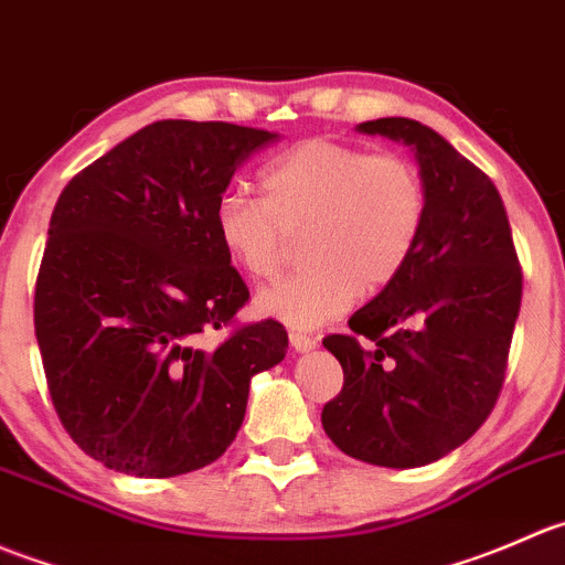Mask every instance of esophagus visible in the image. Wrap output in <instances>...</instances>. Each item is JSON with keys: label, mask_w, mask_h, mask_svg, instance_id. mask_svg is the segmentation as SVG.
<instances>
[{"label": "esophagus", "mask_w": 565, "mask_h": 565, "mask_svg": "<svg viewBox=\"0 0 565 565\" xmlns=\"http://www.w3.org/2000/svg\"><path fill=\"white\" fill-rule=\"evenodd\" d=\"M288 340H290V345L299 351V354H307V351H312L318 345V340L310 338V334H305V332H290Z\"/></svg>", "instance_id": "1"}]
</instances>
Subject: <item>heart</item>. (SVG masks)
<instances>
[{
  "label": "heart",
  "mask_w": 565,
  "mask_h": 565,
  "mask_svg": "<svg viewBox=\"0 0 565 565\" xmlns=\"http://www.w3.org/2000/svg\"><path fill=\"white\" fill-rule=\"evenodd\" d=\"M264 198L227 189L214 205L222 253L253 280L280 271L288 236L305 233L307 266L264 288L255 310L296 329L343 316L362 288L390 285L409 264L428 216V189L415 161L360 145L307 139L260 172Z\"/></svg>",
  "instance_id": "obj_1"
}]
</instances>
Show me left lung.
I'll return each instance as SVG.
<instances>
[{"instance_id": "left-lung-1", "label": "left lung", "mask_w": 565, "mask_h": 565, "mask_svg": "<svg viewBox=\"0 0 565 565\" xmlns=\"http://www.w3.org/2000/svg\"><path fill=\"white\" fill-rule=\"evenodd\" d=\"M356 131L412 148L428 216L404 271L349 318L374 349L353 334L323 338L343 365V390L321 423L351 459L409 470L465 445L494 409L522 271L500 192L443 134L409 117H379Z\"/></svg>"}]
</instances>
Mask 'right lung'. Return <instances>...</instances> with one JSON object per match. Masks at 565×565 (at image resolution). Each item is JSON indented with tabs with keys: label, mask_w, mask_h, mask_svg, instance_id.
Returning a JSON list of instances; mask_svg holds the SVG:
<instances>
[{
	"label": "right lung",
	"mask_w": 565,
	"mask_h": 565,
	"mask_svg": "<svg viewBox=\"0 0 565 565\" xmlns=\"http://www.w3.org/2000/svg\"><path fill=\"white\" fill-rule=\"evenodd\" d=\"M280 134L159 120L71 178L49 222L35 338L54 409L104 467L172 478L220 459L244 423L249 382L285 360L277 321H231L249 290L214 236L233 172Z\"/></svg>",
	"instance_id": "obj_1"
}]
</instances>
